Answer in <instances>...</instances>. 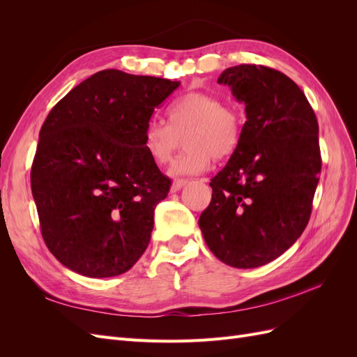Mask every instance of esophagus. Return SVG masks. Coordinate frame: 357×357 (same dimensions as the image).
Returning <instances> with one entry per match:
<instances>
[{
	"instance_id": "obj_1",
	"label": "esophagus",
	"mask_w": 357,
	"mask_h": 357,
	"mask_svg": "<svg viewBox=\"0 0 357 357\" xmlns=\"http://www.w3.org/2000/svg\"><path fill=\"white\" fill-rule=\"evenodd\" d=\"M186 185H188V180H185V178H177V180L172 181L171 192H178L181 188H185Z\"/></svg>"
}]
</instances>
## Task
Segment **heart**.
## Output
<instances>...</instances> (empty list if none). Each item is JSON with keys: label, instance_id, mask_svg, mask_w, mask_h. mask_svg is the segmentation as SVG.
Instances as JSON below:
<instances>
[{"label": "heart", "instance_id": "heart-1", "mask_svg": "<svg viewBox=\"0 0 357 357\" xmlns=\"http://www.w3.org/2000/svg\"><path fill=\"white\" fill-rule=\"evenodd\" d=\"M244 119L232 107L223 105L219 96L207 92H189L168 109V123L150 121L143 134V147L150 160L165 165L171 160L181 138L186 149L171 167L172 174H197L215 159L232 156L238 150Z\"/></svg>", "mask_w": 357, "mask_h": 357}]
</instances>
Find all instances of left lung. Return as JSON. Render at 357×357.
<instances>
[{
  "mask_svg": "<svg viewBox=\"0 0 357 357\" xmlns=\"http://www.w3.org/2000/svg\"><path fill=\"white\" fill-rule=\"evenodd\" d=\"M244 102L243 139L218 176L199 228L213 255L234 268H257L304 232L319 183V123L286 74L243 63L218 79Z\"/></svg>",
  "mask_w": 357,
  "mask_h": 357,
  "instance_id": "1",
  "label": "left lung"
}]
</instances>
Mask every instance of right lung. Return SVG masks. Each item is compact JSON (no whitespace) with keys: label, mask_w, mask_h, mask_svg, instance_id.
<instances>
[{"label":"right lung","mask_w":357,"mask_h":357,"mask_svg":"<svg viewBox=\"0 0 357 357\" xmlns=\"http://www.w3.org/2000/svg\"><path fill=\"white\" fill-rule=\"evenodd\" d=\"M180 82L102 70L71 89L40 129L31 168L43 240L71 271L126 273L150 243L171 180L143 147L144 128Z\"/></svg>","instance_id":"obj_1"}]
</instances>
